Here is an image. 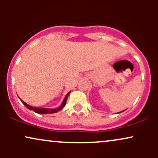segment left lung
Here are the masks:
<instances>
[{"label": "left lung", "instance_id": "obj_1", "mask_svg": "<svg viewBox=\"0 0 158 158\" xmlns=\"http://www.w3.org/2000/svg\"><path fill=\"white\" fill-rule=\"evenodd\" d=\"M121 112H123V111H121ZM121 112H119V113H121Z\"/></svg>", "mask_w": 158, "mask_h": 158}]
</instances>
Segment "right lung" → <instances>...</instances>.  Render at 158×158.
<instances>
[{
  "label": "right lung",
  "mask_w": 158,
  "mask_h": 158,
  "mask_svg": "<svg viewBox=\"0 0 158 158\" xmlns=\"http://www.w3.org/2000/svg\"><path fill=\"white\" fill-rule=\"evenodd\" d=\"M70 92H69L67 94L66 96H65L64 100H63L62 103H61V105L59 107V108H54V109H50V108H36V107H32V106H29L28 104H27L26 102H23V100H21V102L23 103V105H24L25 106L27 107L28 109L31 110H33V111H35V113H38V114H53V113H56V112L59 111V110H61L65 106V105H66V102H67V99H68V97L69 96V94H70Z\"/></svg>",
  "instance_id": "right-lung-1"
}]
</instances>
